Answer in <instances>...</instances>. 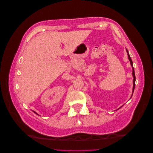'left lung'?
I'll return each mask as SVG.
<instances>
[{
	"label": "left lung",
	"instance_id": "1",
	"mask_svg": "<svg viewBox=\"0 0 153 153\" xmlns=\"http://www.w3.org/2000/svg\"><path fill=\"white\" fill-rule=\"evenodd\" d=\"M126 52L128 53V59L129 60V61H130V64L132 66V69H133V72H132V75L133 76V91H134V89H135V71H134V68H133V62L131 61V59L130 57V56H129V55L128 53V51L126 50Z\"/></svg>",
	"mask_w": 153,
	"mask_h": 153
}]
</instances>
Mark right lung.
<instances>
[{"mask_svg":"<svg viewBox=\"0 0 153 153\" xmlns=\"http://www.w3.org/2000/svg\"><path fill=\"white\" fill-rule=\"evenodd\" d=\"M35 113H36V112H35Z\"/></svg>","mask_w":153,"mask_h":153,"instance_id":"obj_1","label":"right lung"}]
</instances>
